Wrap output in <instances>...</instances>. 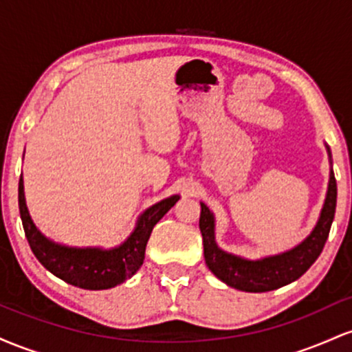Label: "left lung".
I'll return each mask as SVG.
<instances>
[{"label":"left lung","instance_id":"8db88e82","mask_svg":"<svg viewBox=\"0 0 352 352\" xmlns=\"http://www.w3.org/2000/svg\"><path fill=\"white\" fill-rule=\"evenodd\" d=\"M326 151H328L329 164H333L328 145H326ZM336 179H334V172L331 168L324 204H322L316 225L311 230L309 235L301 243L286 250V252L268 254V256L258 258V260H248V258L228 253L217 245L215 215L204 201H200V232L204 238L205 263L218 280L232 288L240 289V292L265 293L289 285L308 272L309 266L318 260L324 248L334 220V212H336Z\"/></svg>","mask_w":352,"mask_h":352}]
</instances>
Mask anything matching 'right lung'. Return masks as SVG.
Returning <instances> with one entry per match:
<instances>
[{"instance_id":"1","label":"right lung","mask_w":352,"mask_h":352,"mask_svg":"<svg viewBox=\"0 0 352 352\" xmlns=\"http://www.w3.org/2000/svg\"><path fill=\"white\" fill-rule=\"evenodd\" d=\"M179 195L157 201L140 213L135 227L120 245L114 248L100 246H67L47 238L34 225L24 197V182L19 179L18 200L23 228L28 243L47 272L63 281L82 289H109L132 278L144 263L145 246L157 221L179 201Z\"/></svg>"}]
</instances>
